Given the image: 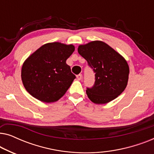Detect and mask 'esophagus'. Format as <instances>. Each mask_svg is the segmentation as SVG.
<instances>
[{"label": "esophagus", "instance_id": "esophagus-1", "mask_svg": "<svg viewBox=\"0 0 154 154\" xmlns=\"http://www.w3.org/2000/svg\"><path fill=\"white\" fill-rule=\"evenodd\" d=\"M76 78H77V79L79 80V81H80V80H81V79H82V75L81 74L77 75H76Z\"/></svg>", "mask_w": 154, "mask_h": 154}]
</instances>
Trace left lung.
I'll list each match as a JSON object with an SVG mask.
<instances>
[{
    "mask_svg": "<svg viewBox=\"0 0 154 154\" xmlns=\"http://www.w3.org/2000/svg\"><path fill=\"white\" fill-rule=\"evenodd\" d=\"M78 52L95 73L93 86L86 90L92 102L106 104L123 92L128 84L129 66L121 54L98 41L80 45Z\"/></svg>",
    "mask_w": 154,
    "mask_h": 154,
    "instance_id": "1",
    "label": "left lung"
}]
</instances>
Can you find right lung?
I'll return each mask as SVG.
<instances>
[{
  "label": "right lung",
  "mask_w": 154,
  "mask_h": 154,
  "mask_svg": "<svg viewBox=\"0 0 154 154\" xmlns=\"http://www.w3.org/2000/svg\"><path fill=\"white\" fill-rule=\"evenodd\" d=\"M74 50L73 45L55 42L33 52L22 68V83L27 92L43 102L60 100L75 79L66 63Z\"/></svg>",
  "instance_id": "obj_1"
}]
</instances>
